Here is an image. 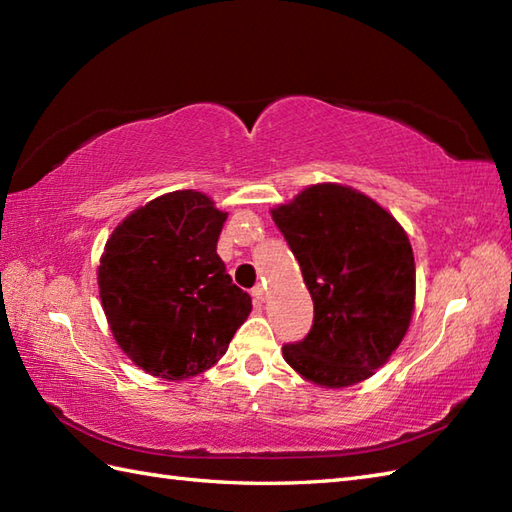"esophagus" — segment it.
Returning <instances> with one entry per match:
<instances>
[{
    "instance_id": "1",
    "label": "esophagus",
    "mask_w": 512,
    "mask_h": 512,
    "mask_svg": "<svg viewBox=\"0 0 512 512\" xmlns=\"http://www.w3.org/2000/svg\"><path fill=\"white\" fill-rule=\"evenodd\" d=\"M253 299H255V303H264V299H266V288H264V286H255V288H253Z\"/></svg>"
}]
</instances>
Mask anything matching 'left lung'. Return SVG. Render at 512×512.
<instances>
[{
  "label": "left lung",
  "mask_w": 512,
  "mask_h": 512,
  "mask_svg": "<svg viewBox=\"0 0 512 512\" xmlns=\"http://www.w3.org/2000/svg\"><path fill=\"white\" fill-rule=\"evenodd\" d=\"M273 213L314 301L303 341L286 363L321 387H350L396 352L416 303V264L396 217L365 193L323 182Z\"/></svg>",
  "instance_id": "8db88e82"
}]
</instances>
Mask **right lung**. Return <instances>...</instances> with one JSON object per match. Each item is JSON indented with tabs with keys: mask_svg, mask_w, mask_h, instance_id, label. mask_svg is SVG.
Listing matches in <instances>:
<instances>
[{
	"mask_svg": "<svg viewBox=\"0 0 512 512\" xmlns=\"http://www.w3.org/2000/svg\"><path fill=\"white\" fill-rule=\"evenodd\" d=\"M226 213L184 189L129 213L99 266L107 323L147 374L182 380L213 367L253 303L217 255Z\"/></svg>",
	"mask_w": 512,
	"mask_h": 512,
	"instance_id": "1",
	"label": "right lung"
}]
</instances>
